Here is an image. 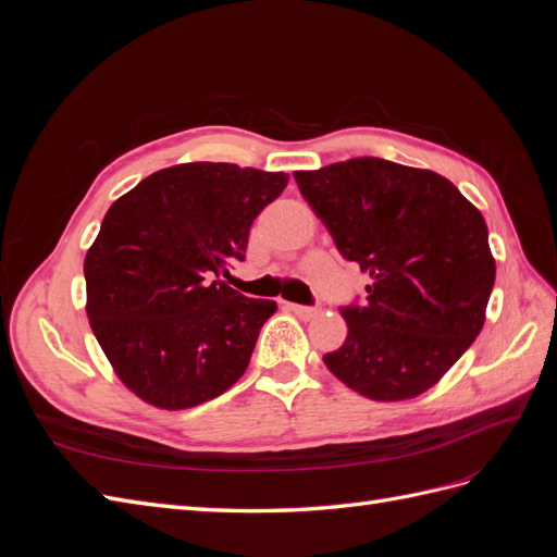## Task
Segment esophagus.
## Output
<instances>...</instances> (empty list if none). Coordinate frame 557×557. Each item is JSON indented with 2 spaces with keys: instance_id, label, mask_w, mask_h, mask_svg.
<instances>
[{
  "instance_id": "esophagus-1",
  "label": "esophagus",
  "mask_w": 557,
  "mask_h": 557,
  "mask_svg": "<svg viewBox=\"0 0 557 557\" xmlns=\"http://www.w3.org/2000/svg\"><path fill=\"white\" fill-rule=\"evenodd\" d=\"M288 309H290L293 313H297L299 318H305V320H309V318H315V315L320 313L315 307H301V305H288Z\"/></svg>"
}]
</instances>
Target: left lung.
<instances>
[{
  "mask_svg": "<svg viewBox=\"0 0 557 557\" xmlns=\"http://www.w3.org/2000/svg\"><path fill=\"white\" fill-rule=\"evenodd\" d=\"M342 256L369 274L362 305L342 307L348 336L330 372L379 401L425 393L479 336L495 285L481 211L428 170L352 158L295 172Z\"/></svg>",
  "mask_w": 557,
  "mask_h": 557,
  "instance_id": "8db88e82",
  "label": "left lung"
}]
</instances>
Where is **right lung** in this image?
<instances>
[{
    "label": "right lung",
    "mask_w": 557,
    "mask_h": 557,
    "mask_svg": "<svg viewBox=\"0 0 557 557\" xmlns=\"http://www.w3.org/2000/svg\"><path fill=\"white\" fill-rule=\"evenodd\" d=\"M288 174L232 162L160 170L115 199L86 264L88 318L115 374L160 409H190L242 379L272 299L215 281Z\"/></svg>",
    "instance_id": "add662e5"
}]
</instances>
